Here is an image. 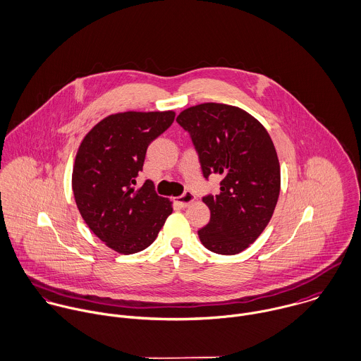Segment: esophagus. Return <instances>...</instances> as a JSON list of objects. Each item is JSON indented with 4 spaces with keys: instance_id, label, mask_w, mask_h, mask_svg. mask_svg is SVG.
Segmentation results:
<instances>
[{
    "instance_id": "obj_1",
    "label": "esophagus",
    "mask_w": 361,
    "mask_h": 361,
    "mask_svg": "<svg viewBox=\"0 0 361 361\" xmlns=\"http://www.w3.org/2000/svg\"><path fill=\"white\" fill-rule=\"evenodd\" d=\"M193 200H195V195H193L192 192H189V190H186L182 196L176 197V203H178L180 207H188Z\"/></svg>"
}]
</instances>
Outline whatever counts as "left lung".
<instances>
[{
    "label": "left lung",
    "instance_id": "left-lung-1",
    "mask_svg": "<svg viewBox=\"0 0 361 361\" xmlns=\"http://www.w3.org/2000/svg\"><path fill=\"white\" fill-rule=\"evenodd\" d=\"M189 133L203 176L221 175L220 192L203 202L210 221L197 231L220 255H235L269 224L280 193V164L266 128L240 108L224 104L192 106L176 118Z\"/></svg>",
    "mask_w": 361,
    "mask_h": 361
}]
</instances>
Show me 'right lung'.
I'll list each match as a JSON object with an SVG mask.
<instances>
[{
  "instance_id": "obj_1",
  "label": "right lung",
  "mask_w": 361,
  "mask_h": 361,
  "mask_svg": "<svg viewBox=\"0 0 361 361\" xmlns=\"http://www.w3.org/2000/svg\"><path fill=\"white\" fill-rule=\"evenodd\" d=\"M175 119L173 112H124L99 121L82 140L73 171L77 207L91 231L130 255L149 246L172 203L145 180L134 190L148 145Z\"/></svg>"
}]
</instances>
